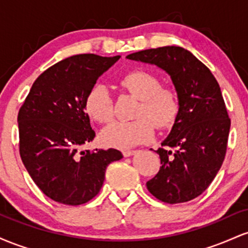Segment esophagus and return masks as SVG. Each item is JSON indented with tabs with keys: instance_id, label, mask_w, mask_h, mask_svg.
Instances as JSON below:
<instances>
[{
	"instance_id": "esophagus-1",
	"label": "esophagus",
	"mask_w": 248,
	"mask_h": 248,
	"mask_svg": "<svg viewBox=\"0 0 248 248\" xmlns=\"http://www.w3.org/2000/svg\"><path fill=\"white\" fill-rule=\"evenodd\" d=\"M138 153L136 150H124V152H122V154H124V157H130V156L135 155V154Z\"/></svg>"
}]
</instances>
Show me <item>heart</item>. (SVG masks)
Here are the masks:
<instances>
[{"mask_svg": "<svg viewBox=\"0 0 248 248\" xmlns=\"http://www.w3.org/2000/svg\"><path fill=\"white\" fill-rule=\"evenodd\" d=\"M122 88L140 100L130 122L114 121L99 134L104 146L128 149L152 140L154 126L166 129L175 124L179 113L178 95L170 87H161L160 79L147 71H133L120 80ZM85 110L93 120L107 122L112 119L113 107L109 92L102 84L90 90L85 99Z\"/></svg>", "mask_w": 248, "mask_h": 248, "instance_id": "heart-1", "label": "heart"}]
</instances>
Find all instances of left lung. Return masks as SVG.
<instances>
[{"label": "left lung", "mask_w": 248, "mask_h": 248, "mask_svg": "<svg viewBox=\"0 0 248 248\" xmlns=\"http://www.w3.org/2000/svg\"><path fill=\"white\" fill-rule=\"evenodd\" d=\"M168 73L178 95L179 113L162 142L161 168L147 189L164 203L198 197L211 184L225 158L230 121L220 87L205 65L181 46H163L127 56Z\"/></svg>", "instance_id": "1"}]
</instances>
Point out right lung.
I'll use <instances>...</instances> for the list:
<instances>
[{"label":"right lung","mask_w":248,"mask_h":248,"mask_svg":"<svg viewBox=\"0 0 248 248\" xmlns=\"http://www.w3.org/2000/svg\"><path fill=\"white\" fill-rule=\"evenodd\" d=\"M120 59L86 53L57 62L33 82L18 112L19 154L44 195L65 205L87 203L100 191L116 149L79 152L95 133L85 99L100 76Z\"/></svg>","instance_id":"add662e5"}]
</instances>
